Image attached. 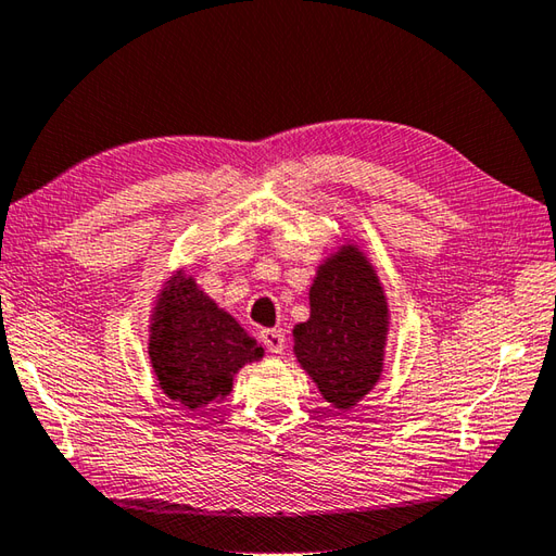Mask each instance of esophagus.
Returning <instances> with one entry per match:
<instances>
[{
    "instance_id": "obj_1",
    "label": "esophagus",
    "mask_w": 556,
    "mask_h": 556,
    "mask_svg": "<svg viewBox=\"0 0 556 556\" xmlns=\"http://www.w3.org/2000/svg\"><path fill=\"white\" fill-rule=\"evenodd\" d=\"M263 344L267 346L269 354H285L287 337L281 330H263Z\"/></svg>"
}]
</instances>
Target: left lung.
Returning <instances> with one entry per match:
<instances>
[{
  "instance_id": "left-lung-1",
  "label": "left lung",
  "mask_w": 556,
  "mask_h": 556,
  "mask_svg": "<svg viewBox=\"0 0 556 556\" xmlns=\"http://www.w3.org/2000/svg\"><path fill=\"white\" fill-rule=\"evenodd\" d=\"M311 315L293 328L296 362L334 409H352L383 374L390 332L386 289L362 248L344 241L315 269Z\"/></svg>"
}]
</instances>
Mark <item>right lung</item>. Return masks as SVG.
<instances>
[{
    "mask_svg": "<svg viewBox=\"0 0 556 556\" xmlns=\"http://www.w3.org/2000/svg\"><path fill=\"white\" fill-rule=\"evenodd\" d=\"M149 362L163 395L202 412L231 393L233 376L265 350L185 267L170 271L149 318Z\"/></svg>",
    "mask_w": 556,
    "mask_h": 556,
    "instance_id": "1",
    "label": "right lung"
}]
</instances>
